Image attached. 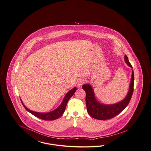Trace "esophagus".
Masks as SVG:
<instances>
[{"instance_id": "1", "label": "esophagus", "mask_w": 151, "mask_h": 151, "mask_svg": "<svg viewBox=\"0 0 151 151\" xmlns=\"http://www.w3.org/2000/svg\"><path fill=\"white\" fill-rule=\"evenodd\" d=\"M85 80L83 79H79L78 80V86H81L83 84H84Z\"/></svg>"}]
</instances>
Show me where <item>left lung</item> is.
I'll return each mask as SVG.
<instances>
[{
    "label": "left lung",
    "mask_w": 151,
    "mask_h": 151,
    "mask_svg": "<svg viewBox=\"0 0 151 151\" xmlns=\"http://www.w3.org/2000/svg\"><path fill=\"white\" fill-rule=\"evenodd\" d=\"M124 60L127 65L132 68V66L130 64L127 55L124 56ZM134 74L132 70L129 89L127 96L121 101L110 105L103 104L99 102L95 97L92 86L89 84H84L82 88L86 93V102L88 114L94 119L99 120H106L118 115L129 104L134 91Z\"/></svg>",
    "instance_id": "8db88e82"
}]
</instances>
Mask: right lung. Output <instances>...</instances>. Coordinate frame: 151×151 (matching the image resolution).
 <instances>
[{
  "label": "right lung",
  "mask_w": 151,
  "mask_h": 151,
  "mask_svg": "<svg viewBox=\"0 0 151 151\" xmlns=\"http://www.w3.org/2000/svg\"><path fill=\"white\" fill-rule=\"evenodd\" d=\"M76 91V87H74L71 91H70L68 92H67V93L65 94V96L63 99V100L61 103V104L59 105V106L56 109L54 110L53 111H51L49 113H38V112H36V111L30 110V109H28L24 105V104H23L22 100L21 101H22V104L24 106V108L32 114L35 115V116L40 118V119H43V120L52 121V120L57 119L63 114L68 101L73 95V94L75 93Z\"/></svg>",
  "instance_id": "obj_1"
}]
</instances>
